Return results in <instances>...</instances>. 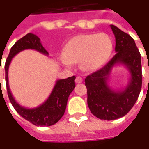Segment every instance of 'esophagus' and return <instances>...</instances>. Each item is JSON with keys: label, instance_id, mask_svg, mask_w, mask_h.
Wrapping results in <instances>:
<instances>
[{"label": "esophagus", "instance_id": "esophagus-1", "mask_svg": "<svg viewBox=\"0 0 149 149\" xmlns=\"http://www.w3.org/2000/svg\"><path fill=\"white\" fill-rule=\"evenodd\" d=\"M82 81H83V79L81 77H79V76H78L75 79V83L76 84H79V83H82Z\"/></svg>", "mask_w": 149, "mask_h": 149}]
</instances>
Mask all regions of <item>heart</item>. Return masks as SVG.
Returning a JSON list of instances; mask_svg holds the SVG:
<instances>
[{
  "label": "heart",
  "mask_w": 149,
  "mask_h": 149,
  "mask_svg": "<svg viewBox=\"0 0 149 149\" xmlns=\"http://www.w3.org/2000/svg\"><path fill=\"white\" fill-rule=\"evenodd\" d=\"M112 50L111 38L104 33L80 35L66 44L60 61L66 67H71L79 61L81 70L92 71L105 64Z\"/></svg>",
  "instance_id": "1"
}]
</instances>
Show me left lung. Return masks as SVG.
I'll use <instances>...</instances> for the list:
<instances>
[{
	"label": "left lung",
	"mask_w": 149,
	"mask_h": 149,
	"mask_svg": "<svg viewBox=\"0 0 149 149\" xmlns=\"http://www.w3.org/2000/svg\"><path fill=\"white\" fill-rule=\"evenodd\" d=\"M110 27L115 36L116 54L84 80L89 109L95 116L104 120H113L127 114L134 105L142 88L141 54L134 40L117 26L111 25ZM116 64H123L130 73L128 85L117 91L107 83L111 69Z\"/></svg>",
	"instance_id": "obj_1"
}]
</instances>
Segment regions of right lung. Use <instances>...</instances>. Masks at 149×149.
Listing matches in <instances>:
<instances>
[{"label": "right lung", "instance_id": "1", "mask_svg": "<svg viewBox=\"0 0 149 149\" xmlns=\"http://www.w3.org/2000/svg\"><path fill=\"white\" fill-rule=\"evenodd\" d=\"M27 49H33L42 54L48 55L49 53L40 43V40L37 36L28 33L24 37L16 41L10 50L8 57L5 64L6 83L9 100L16 112L21 117L36 126H51L56 123L65 111L68 98L75 88V76L69 77L64 79H58L49 98L42 104L33 109H27L20 105L12 96L10 90L8 82V70L12 58L19 52ZM1 83V80H0Z\"/></svg>", "mask_w": 149, "mask_h": 149}]
</instances>
